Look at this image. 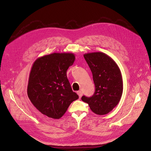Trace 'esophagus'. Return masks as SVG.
Instances as JSON below:
<instances>
[{"instance_id":"34e87169","label":"esophagus","mask_w":151,"mask_h":151,"mask_svg":"<svg viewBox=\"0 0 151 151\" xmlns=\"http://www.w3.org/2000/svg\"><path fill=\"white\" fill-rule=\"evenodd\" d=\"M77 94H78L79 97L80 98L82 97V96H83V92H82V91H78V92H77Z\"/></svg>"}]
</instances>
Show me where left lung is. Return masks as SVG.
Returning a JSON list of instances; mask_svg holds the SVG:
<instances>
[{"instance_id": "8db88e82", "label": "left lung", "mask_w": 151, "mask_h": 151, "mask_svg": "<svg viewBox=\"0 0 151 151\" xmlns=\"http://www.w3.org/2000/svg\"><path fill=\"white\" fill-rule=\"evenodd\" d=\"M92 72L95 92L91 97L83 96L91 110L99 115L110 112L119 103L123 93V81L119 67L113 59L102 52L84 55Z\"/></svg>"}]
</instances>
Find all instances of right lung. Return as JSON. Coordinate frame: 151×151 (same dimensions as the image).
Instances as JSON below:
<instances>
[{"instance_id":"obj_1","label":"right lung","mask_w":151,"mask_h":151,"mask_svg":"<svg viewBox=\"0 0 151 151\" xmlns=\"http://www.w3.org/2000/svg\"><path fill=\"white\" fill-rule=\"evenodd\" d=\"M71 53H53L38 58L29 74L28 98L43 115L59 119L70 104L79 98L73 92L67 70L75 60Z\"/></svg>"}]
</instances>
